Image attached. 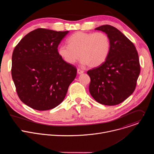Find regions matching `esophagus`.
Masks as SVG:
<instances>
[{
  "instance_id": "obj_1",
  "label": "esophagus",
  "mask_w": 154,
  "mask_h": 154,
  "mask_svg": "<svg viewBox=\"0 0 154 154\" xmlns=\"http://www.w3.org/2000/svg\"><path fill=\"white\" fill-rule=\"evenodd\" d=\"M84 72V71H83V70H82V69H77V73L79 74H83Z\"/></svg>"
}]
</instances>
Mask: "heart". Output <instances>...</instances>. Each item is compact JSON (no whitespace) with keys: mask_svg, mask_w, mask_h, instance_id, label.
Segmentation results:
<instances>
[{"mask_svg":"<svg viewBox=\"0 0 154 154\" xmlns=\"http://www.w3.org/2000/svg\"><path fill=\"white\" fill-rule=\"evenodd\" d=\"M68 45L58 49L60 57L67 63L74 64L80 58L83 64L95 68L103 64L110 51V40L103 32H77L67 39Z\"/></svg>","mask_w":154,"mask_h":154,"instance_id":"obj_1","label":"heart"}]
</instances>
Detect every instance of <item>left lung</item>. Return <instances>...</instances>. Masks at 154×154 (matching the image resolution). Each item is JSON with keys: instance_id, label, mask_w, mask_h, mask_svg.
Returning a JSON list of instances; mask_svg holds the SVG:
<instances>
[{"instance_id": "obj_1", "label": "left lung", "mask_w": 154, "mask_h": 154, "mask_svg": "<svg viewBox=\"0 0 154 154\" xmlns=\"http://www.w3.org/2000/svg\"><path fill=\"white\" fill-rule=\"evenodd\" d=\"M95 30L105 32L110 40V51L106 61L89 70V90L92 97L105 105H116L134 93L140 73L135 46L113 26L103 25Z\"/></svg>"}]
</instances>
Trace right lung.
<instances>
[{
    "instance_id": "right-lung-1",
    "label": "right lung",
    "mask_w": 154,
    "mask_h": 154,
    "mask_svg": "<svg viewBox=\"0 0 154 154\" xmlns=\"http://www.w3.org/2000/svg\"><path fill=\"white\" fill-rule=\"evenodd\" d=\"M68 32L39 28L26 35L13 51L11 75L17 94L33 109L44 111L58 106L76 77L75 66L58 53Z\"/></svg>"
}]
</instances>
